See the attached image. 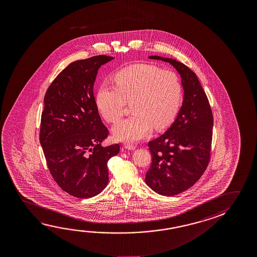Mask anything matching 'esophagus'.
<instances>
[{"label":"esophagus","instance_id":"esophagus-1","mask_svg":"<svg viewBox=\"0 0 257 257\" xmlns=\"http://www.w3.org/2000/svg\"><path fill=\"white\" fill-rule=\"evenodd\" d=\"M124 148L127 149V150H131V151H134L136 149V146H135V144H131V143H126L125 145H124Z\"/></svg>","mask_w":257,"mask_h":257}]
</instances>
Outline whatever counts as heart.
Masks as SVG:
<instances>
[{
    "mask_svg": "<svg viewBox=\"0 0 257 257\" xmlns=\"http://www.w3.org/2000/svg\"><path fill=\"white\" fill-rule=\"evenodd\" d=\"M114 85H100L96 104L107 122H116L132 103L134 115L113 127L117 141L134 143L147 137L152 128L162 130L172 123L181 101L182 86L176 72L160 67L135 63L122 68L114 75Z\"/></svg>",
    "mask_w": 257,
    "mask_h": 257,
    "instance_id": "obj_1",
    "label": "heart"
}]
</instances>
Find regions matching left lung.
I'll return each mask as SVG.
<instances>
[{
    "mask_svg": "<svg viewBox=\"0 0 257 257\" xmlns=\"http://www.w3.org/2000/svg\"><path fill=\"white\" fill-rule=\"evenodd\" d=\"M181 77L184 98L177 118L167 132L148 143L152 162L145 183L161 195L180 194L196 183L210 160L213 116L197 76L184 63L158 55Z\"/></svg>",
    "mask_w": 257,
    "mask_h": 257,
    "instance_id": "obj_1",
    "label": "left lung"
}]
</instances>
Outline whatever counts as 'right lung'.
<instances>
[{"mask_svg":"<svg viewBox=\"0 0 257 257\" xmlns=\"http://www.w3.org/2000/svg\"><path fill=\"white\" fill-rule=\"evenodd\" d=\"M114 59L97 55L70 63L47 88L39 141L52 177L72 196L90 198L108 184L107 161L119 144L104 147L108 135L93 86L101 65Z\"/></svg>","mask_w":257,"mask_h":257,"instance_id":"right-lung-1","label":"right lung"}]
</instances>
